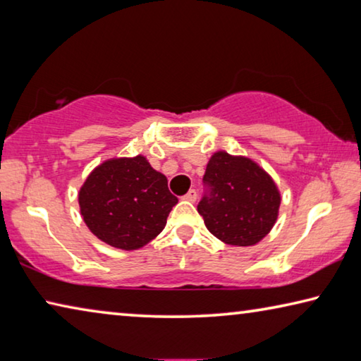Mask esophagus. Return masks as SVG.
<instances>
[{"instance_id": "obj_1", "label": "esophagus", "mask_w": 361, "mask_h": 361, "mask_svg": "<svg viewBox=\"0 0 361 361\" xmlns=\"http://www.w3.org/2000/svg\"><path fill=\"white\" fill-rule=\"evenodd\" d=\"M183 199L188 200V202H195V200H197V192H195V189H189V191L183 195Z\"/></svg>"}]
</instances>
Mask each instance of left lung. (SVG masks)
I'll use <instances>...</instances> for the list:
<instances>
[{
    "instance_id": "1",
    "label": "left lung",
    "mask_w": 361,
    "mask_h": 361,
    "mask_svg": "<svg viewBox=\"0 0 361 361\" xmlns=\"http://www.w3.org/2000/svg\"><path fill=\"white\" fill-rule=\"evenodd\" d=\"M205 194L197 212L213 235L224 243L250 247L276 223L280 192L276 183L252 159L218 151L204 175Z\"/></svg>"
}]
</instances>
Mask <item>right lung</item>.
<instances>
[{"mask_svg":"<svg viewBox=\"0 0 361 361\" xmlns=\"http://www.w3.org/2000/svg\"><path fill=\"white\" fill-rule=\"evenodd\" d=\"M178 199L166 175L143 156L109 159L92 170L79 191L84 223L94 235L121 250H137L166 228Z\"/></svg>","mask_w":361,"mask_h":361,"instance_id":"right-lung-1","label":"right lung"}]
</instances>
